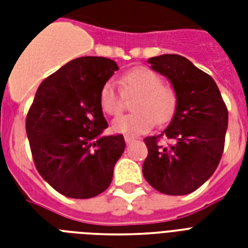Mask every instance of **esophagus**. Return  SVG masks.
<instances>
[{"label": "esophagus", "mask_w": 248, "mask_h": 248, "mask_svg": "<svg viewBox=\"0 0 248 248\" xmlns=\"http://www.w3.org/2000/svg\"><path fill=\"white\" fill-rule=\"evenodd\" d=\"M124 141H126V144H130L134 141V138H131V136H124Z\"/></svg>", "instance_id": "obj_1"}]
</instances>
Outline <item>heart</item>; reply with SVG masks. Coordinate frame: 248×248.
I'll list each match as a JSON object with an SVG mask.
<instances>
[{
  "label": "heart",
  "mask_w": 248,
  "mask_h": 248,
  "mask_svg": "<svg viewBox=\"0 0 248 248\" xmlns=\"http://www.w3.org/2000/svg\"><path fill=\"white\" fill-rule=\"evenodd\" d=\"M122 93L114 81H107L99 93L101 109L109 116L122 112L124 96H134V110L131 114L117 117L112 122L116 134L138 136L155 127V122L166 124L171 120L176 108V93L171 86L162 83L157 72L147 67H135L121 77Z\"/></svg>",
  "instance_id": "b5f03b06"
}]
</instances>
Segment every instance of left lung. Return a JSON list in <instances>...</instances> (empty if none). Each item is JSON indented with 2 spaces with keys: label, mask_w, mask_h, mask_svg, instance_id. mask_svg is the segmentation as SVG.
Here are the masks:
<instances>
[{
  "label": "left lung",
  "mask_w": 248,
  "mask_h": 248,
  "mask_svg": "<svg viewBox=\"0 0 248 248\" xmlns=\"http://www.w3.org/2000/svg\"><path fill=\"white\" fill-rule=\"evenodd\" d=\"M148 63L171 82L176 108L161 135L144 139L148 157L143 175L158 192L184 196L204 184L219 166L228 128L227 105L211 76L184 56L165 54ZM161 136L173 144L161 146Z\"/></svg>",
  "instance_id": "1"
}]
</instances>
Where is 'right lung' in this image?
<instances>
[{
  "label": "right lung",
  "instance_id": "1",
  "mask_svg": "<svg viewBox=\"0 0 248 248\" xmlns=\"http://www.w3.org/2000/svg\"><path fill=\"white\" fill-rule=\"evenodd\" d=\"M116 71V62L107 58H77L37 90L27 136L37 171L63 196L93 198L112 183L126 144L122 135L101 136L108 122L99 93Z\"/></svg>",
  "mask_w": 248,
  "mask_h": 248
}]
</instances>
